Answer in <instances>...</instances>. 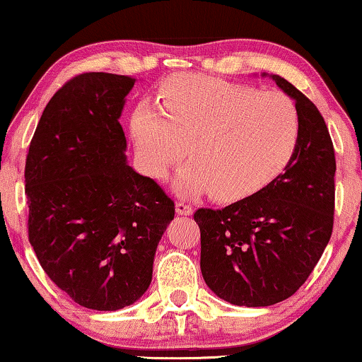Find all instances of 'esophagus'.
I'll return each mask as SVG.
<instances>
[{
  "mask_svg": "<svg viewBox=\"0 0 362 362\" xmlns=\"http://www.w3.org/2000/svg\"><path fill=\"white\" fill-rule=\"evenodd\" d=\"M175 210H177V213H179V215H192L193 213V206L190 205V203H187V202H177V205H175Z\"/></svg>",
  "mask_w": 362,
  "mask_h": 362,
  "instance_id": "obj_1",
  "label": "esophagus"
}]
</instances>
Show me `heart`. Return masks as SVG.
Masks as SVG:
<instances>
[{
  "mask_svg": "<svg viewBox=\"0 0 362 362\" xmlns=\"http://www.w3.org/2000/svg\"><path fill=\"white\" fill-rule=\"evenodd\" d=\"M131 132L152 174H164L187 144L192 162L177 179L179 190L238 202L262 190L288 165L300 118L293 101L281 93L185 74L165 85L159 111L139 108L132 115Z\"/></svg>",
  "mask_w": 362,
  "mask_h": 362,
  "instance_id": "obj_1",
  "label": "heart"
}]
</instances>
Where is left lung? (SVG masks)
<instances>
[{"label": "left lung", "mask_w": 362, "mask_h": 362, "mask_svg": "<svg viewBox=\"0 0 362 362\" xmlns=\"http://www.w3.org/2000/svg\"><path fill=\"white\" fill-rule=\"evenodd\" d=\"M300 118L297 151L254 195L221 210L198 208L200 267L208 287L239 307H269L297 292L333 233L334 147L322 113L279 75Z\"/></svg>", "instance_id": "1"}]
</instances>
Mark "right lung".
<instances>
[{
  "instance_id": "obj_1",
  "label": "right lung",
  "mask_w": 362,
  "mask_h": 362,
  "mask_svg": "<svg viewBox=\"0 0 362 362\" xmlns=\"http://www.w3.org/2000/svg\"><path fill=\"white\" fill-rule=\"evenodd\" d=\"M129 75L85 72L55 91L30 139L28 234L44 272L75 303L115 312L149 287L174 200L126 164L119 116Z\"/></svg>"
}]
</instances>
